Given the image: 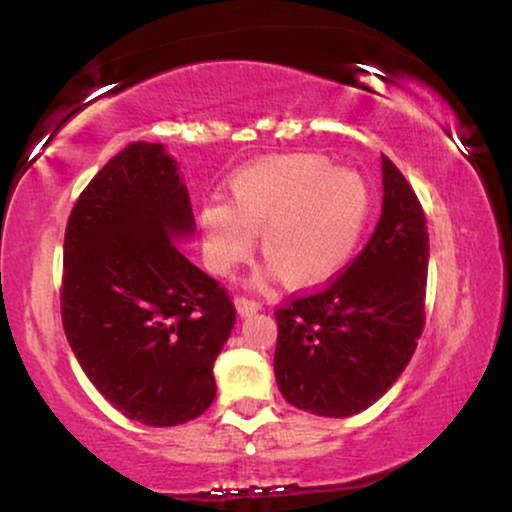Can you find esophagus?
I'll return each instance as SVG.
<instances>
[{
	"instance_id": "esophagus-1",
	"label": "esophagus",
	"mask_w": 512,
	"mask_h": 512,
	"mask_svg": "<svg viewBox=\"0 0 512 512\" xmlns=\"http://www.w3.org/2000/svg\"><path fill=\"white\" fill-rule=\"evenodd\" d=\"M235 307L240 317H249V314H256L261 310V303H256V300H249V298H237Z\"/></svg>"
}]
</instances>
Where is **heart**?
<instances>
[{
    "mask_svg": "<svg viewBox=\"0 0 512 512\" xmlns=\"http://www.w3.org/2000/svg\"><path fill=\"white\" fill-rule=\"evenodd\" d=\"M228 207L200 212L209 268L230 275L251 251H261L291 286H314L338 275L359 247L370 214L361 174L333 170L310 153L277 156L244 167L230 179Z\"/></svg>",
    "mask_w": 512,
    "mask_h": 512,
    "instance_id": "b5f03b06",
    "label": "heart"
}]
</instances>
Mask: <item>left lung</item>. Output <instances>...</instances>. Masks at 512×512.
<instances>
[{
  "instance_id": "left-lung-1",
  "label": "left lung",
  "mask_w": 512,
  "mask_h": 512,
  "mask_svg": "<svg viewBox=\"0 0 512 512\" xmlns=\"http://www.w3.org/2000/svg\"><path fill=\"white\" fill-rule=\"evenodd\" d=\"M382 214L342 275L279 307L275 377L291 405L352 417L387 394L424 328L429 233L415 191L382 156Z\"/></svg>"
}]
</instances>
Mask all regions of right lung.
Masks as SVG:
<instances>
[{
    "instance_id": "1",
    "label": "right lung",
    "mask_w": 512,
    "mask_h": 512,
    "mask_svg": "<svg viewBox=\"0 0 512 512\" xmlns=\"http://www.w3.org/2000/svg\"><path fill=\"white\" fill-rule=\"evenodd\" d=\"M195 230L179 165L163 144L116 153L79 195L65 233L62 326L83 373L146 426L200 417L235 326L216 279L177 247Z\"/></svg>"
}]
</instances>
